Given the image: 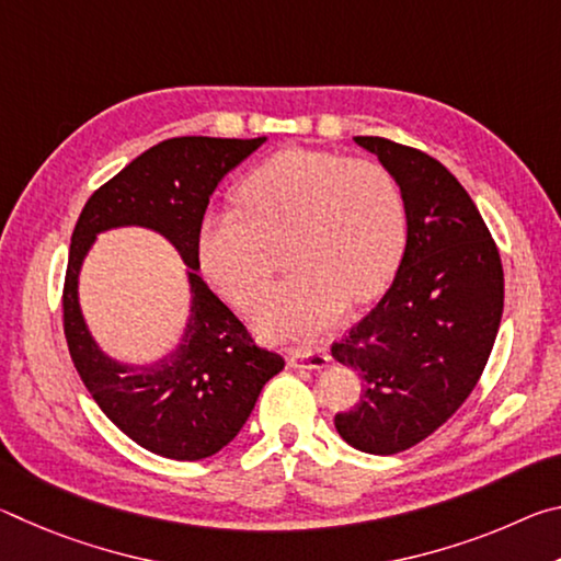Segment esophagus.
<instances>
[{
  "instance_id": "obj_1",
  "label": "esophagus",
  "mask_w": 561,
  "mask_h": 561,
  "mask_svg": "<svg viewBox=\"0 0 561 561\" xmlns=\"http://www.w3.org/2000/svg\"><path fill=\"white\" fill-rule=\"evenodd\" d=\"M329 364V354L324 348H311V351H291L289 366L297 368H324Z\"/></svg>"
}]
</instances>
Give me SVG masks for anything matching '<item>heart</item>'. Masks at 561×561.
<instances>
[{"label": "heart", "instance_id": "b5f03b06", "mask_svg": "<svg viewBox=\"0 0 561 561\" xmlns=\"http://www.w3.org/2000/svg\"><path fill=\"white\" fill-rule=\"evenodd\" d=\"M237 210H210L197 225L207 282L250 307L270 279L267 244L284 240L291 274L254 307L260 334L304 344L334 324L348 301L381 297L408 242L405 201L374 160L289 148L254 165L234 187Z\"/></svg>", "mask_w": 561, "mask_h": 561}]
</instances>
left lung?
Masks as SVG:
<instances>
[{
  "instance_id": "left-lung-1",
  "label": "left lung",
  "mask_w": 561,
  "mask_h": 561,
  "mask_svg": "<svg viewBox=\"0 0 561 561\" xmlns=\"http://www.w3.org/2000/svg\"><path fill=\"white\" fill-rule=\"evenodd\" d=\"M354 140L401 187L408 242L383 299L331 346L360 378L356 405L334 425L351 448L393 455L438 431L480 381L505 277L485 220L448 168L388 138Z\"/></svg>"
}]
</instances>
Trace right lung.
Returning <instances> with one entry per match:
<instances>
[{"mask_svg":"<svg viewBox=\"0 0 561 561\" xmlns=\"http://www.w3.org/2000/svg\"><path fill=\"white\" fill-rule=\"evenodd\" d=\"M267 138H170L146 150L89 197L71 234L64 279V334L93 401L140 448L170 460H203L222 450L250 417L284 358L260 348L250 331L203 282L197 225L232 168ZM148 226L188 264L191 317L173 355L150 367L102 354L82 321L78 272L99 231Z\"/></svg>","mask_w":561,"mask_h":561,"instance_id":"obj_1","label":"right lung"}]
</instances>
